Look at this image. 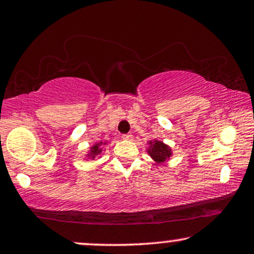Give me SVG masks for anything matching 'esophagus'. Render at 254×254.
I'll use <instances>...</instances> for the list:
<instances>
[{
    "label": "esophagus",
    "mask_w": 254,
    "mask_h": 254,
    "mask_svg": "<svg viewBox=\"0 0 254 254\" xmlns=\"http://www.w3.org/2000/svg\"><path fill=\"white\" fill-rule=\"evenodd\" d=\"M121 137H123V140H125V141H131V140H133V135H131V134H124Z\"/></svg>",
    "instance_id": "obj_1"
}]
</instances>
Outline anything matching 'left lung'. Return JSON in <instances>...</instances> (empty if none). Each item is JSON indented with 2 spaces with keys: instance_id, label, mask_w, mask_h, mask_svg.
<instances>
[{
  "instance_id": "8db88e82",
  "label": "left lung",
  "mask_w": 254,
  "mask_h": 254,
  "mask_svg": "<svg viewBox=\"0 0 254 254\" xmlns=\"http://www.w3.org/2000/svg\"><path fill=\"white\" fill-rule=\"evenodd\" d=\"M149 145H150V147H149L147 150L148 154L156 163H157V164H159V163H164L171 157V148L163 143L162 141H149Z\"/></svg>"
}]
</instances>
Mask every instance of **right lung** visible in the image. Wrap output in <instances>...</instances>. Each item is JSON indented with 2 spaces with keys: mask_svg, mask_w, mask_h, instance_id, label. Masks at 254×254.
Listing matches in <instances>:
<instances>
[{
  "mask_svg": "<svg viewBox=\"0 0 254 254\" xmlns=\"http://www.w3.org/2000/svg\"><path fill=\"white\" fill-rule=\"evenodd\" d=\"M106 144V142H98V143H95L92 145L91 148H90V151H89V154L86 155L88 156L89 158H96V156H98V155H100V152L103 151V149H102V145H105Z\"/></svg>",
  "mask_w": 254,
  "mask_h": 254,
  "instance_id": "add662e5",
  "label": "right lung"
}]
</instances>
